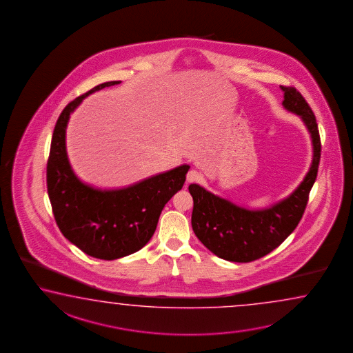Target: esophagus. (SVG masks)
Here are the masks:
<instances>
[{"label":"esophagus","mask_w":353,"mask_h":353,"mask_svg":"<svg viewBox=\"0 0 353 353\" xmlns=\"http://www.w3.org/2000/svg\"><path fill=\"white\" fill-rule=\"evenodd\" d=\"M200 177H201V174H200L199 171L190 170L188 172V176H186V181H188V183H190V182H196V181L200 180Z\"/></svg>","instance_id":"34e87169"}]
</instances>
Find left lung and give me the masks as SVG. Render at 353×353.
<instances>
[{"instance_id": "left-lung-1", "label": "left lung", "mask_w": 353, "mask_h": 353, "mask_svg": "<svg viewBox=\"0 0 353 353\" xmlns=\"http://www.w3.org/2000/svg\"><path fill=\"white\" fill-rule=\"evenodd\" d=\"M281 89L284 92L283 107L302 118L313 144L312 165L301 185L287 199L263 210L240 208L196 183L188 186L194 199L191 217L194 232L210 252L221 259L249 263L273 252L298 226L314 185L321 159L316 117L294 87L281 85Z\"/></svg>"}]
</instances>
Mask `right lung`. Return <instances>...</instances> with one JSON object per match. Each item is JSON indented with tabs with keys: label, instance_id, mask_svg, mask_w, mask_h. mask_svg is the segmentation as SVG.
<instances>
[{
	"label": "right lung",
	"instance_id": "add662e5",
	"mask_svg": "<svg viewBox=\"0 0 353 353\" xmlns=\"http://www.w3.org/2000/svg\"><path fill=\"white\" fill-rule=\"evenodd\" d=\"M119 83L99 84L65 107L54 128L46 167L48 194L59 229L72 244L97 259H119L142 249L190 170L188 165H179L117 190L94 188L77 177L65 145L70 114L89 94Z\"/></svg>",
	"mask_w": 353,
	"mask_h": 353
}]
</instances>
